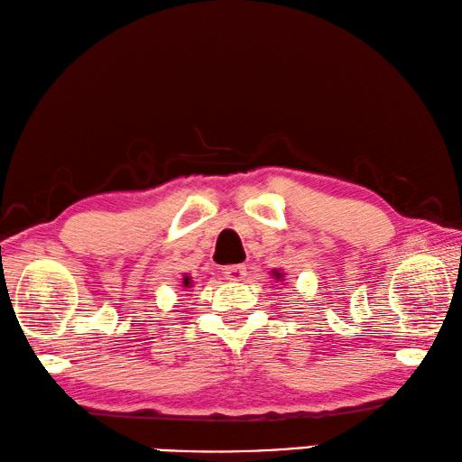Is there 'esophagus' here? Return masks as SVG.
Wrapping results in <instances>:
<instances>
[{
    "instance_id": "esophagus-1",
    "label": "esophagus",
    "mask_w": 462,
    "mask_h": 462,
    "mask_svg": "<svg viewBox=\"0 0 462 462\" xmlns=\"http://www.w3.org/2000/svg\"><path fill=\"white\" fill-rule=\"evenodd\" d=\"M223 276L231 282H241L245 278V265H229L223 270Z\"/></svg>"
}]
</instances>
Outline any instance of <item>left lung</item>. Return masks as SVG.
Wrapping results in <instances>:
<instances>
[{"label":"left lung","mask_w":462,"mask_h":462,"mask_svg":"<svg viewBox=\"0 0 462 462\" xmlns=\"http://www.w3.org/2000/svg\"><path fill=\"white\" fill-rule=\"evenodd\" d=\"M272 273H273V276H276V280H280V278H284V273H282V272H278V270H273Z\"/></svg>","instance_id":"left-lung-1"}]
</instances>
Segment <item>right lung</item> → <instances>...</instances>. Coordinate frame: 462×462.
<instances>
[{"instance_id":"add662e5","label":"right lung","mask_w":462,"mask_h":462,"mask_svg":"<svg viewBox=\"0 0 462 462\" xmlns=\"http://www.w3.org/2000/svg\"><path fill=\"white\" fill-rule=\"evenodd\" d=\"M190 284H192L190 278H189V276H184V278H182V286H184V288H190Z\"/></svg>"}]
</instances>
